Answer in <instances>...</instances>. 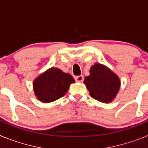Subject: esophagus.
<instances>
[{
	"mask_svg": "<svg viewBox=\"0 0 148 148\" xmlns=\"http://www.w3.org/2000/svg\"><path fill=\"white\" fill-rule=\"evenodd\" d=\"M75 79L77 82H82L84 81V76L83 75H78V76L75 77Z\"/></svg>",
	"mask_w": 148,
	"mask_h": 148,
	"instance_id": "34e87169",
	"label": "esophagus"
}]
</instances>
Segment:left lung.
Listing matches in <instances>:
<instances>
[{
  "instance_id": "8db88e82",
  "label": "left lung",
  "mask_w": 148,
  "mask_h": 148,
  "mask_svg": "<svg viewBox=\"0 0 148 148\" xmlns=\"http://www.w3.org/2000/svg\"><path fill=\"white\" fill-rule=\"evenodd\" d=\"M90 75L85 77V84L90 95L101 102H111L120 88L119 77L110 69L100 64L91 66Z\"/></svg>"
}]
</instances>
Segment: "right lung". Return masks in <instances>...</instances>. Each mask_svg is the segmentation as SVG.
<instances>
[{
  "instance_id": "obj_1",
  "label": "right lung",
  "mask_w": 148,
  "mask_h": 148,
  "mask_svg": "<svg viewBox=\"0 0 148 148\" xmlns=\"http://www.w3.org/2000/svg\"><path fill=\"white\" fill-rule=\"evenodd\" d=\"M75 80L71 75L52 67L39 75L33 83L38 99L44 103L54 101L66 93L70 84Z\"/></svg>"
}]
</instances>
